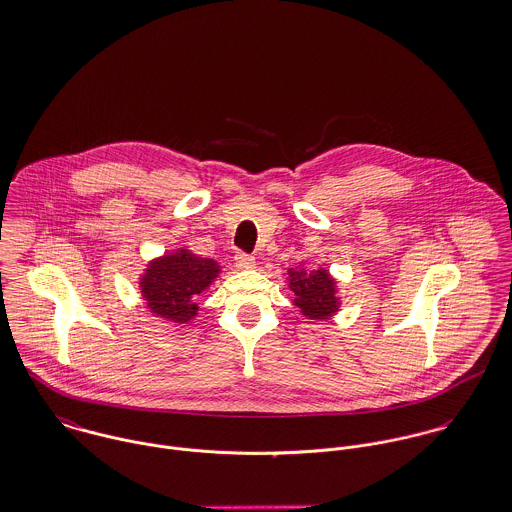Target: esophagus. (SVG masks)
<instances>
[{
  "mask_svg": "<svg viewBox=\"0 0 512 512\" xmlns=\"http://www.w3.org/2000/svg\"><path fill=\"white\" fill-rule=\"evenodd\" d=\"M236 266H238L240 270H252V268L256 266L254 256H252V254H246V252H238V254H236Z\"/></svg>",
  "mask_w": 512,
  "mask_h": 512,
  "instance_id": "obj_1",
  "label": "esophagus"
}]
</instances>
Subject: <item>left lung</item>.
I'll return each instance as SVG.
<instances>
[{
	"label": "left lung",
	"mask_w": 512,
	"mask_h": 512,
	"mask_svg": "<svg viewBox=\"0 0 512 512\" xmlns=\"http://www.w3.org/2000/svg\"><path fill=\"white\" fill-rule=\"evenodd\" d=\"M290 288L296 296L294 304L302 310L304 316L312 320H326L334 312H338L336 298V282L328 274V270H290Z\"/></svg>",
	"instance_id": "obj_1"
}]
</instances>
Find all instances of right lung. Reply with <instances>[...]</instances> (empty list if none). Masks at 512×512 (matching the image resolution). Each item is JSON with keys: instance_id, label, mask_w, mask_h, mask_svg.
Wrapping results in <instances>:
<instances>
[{"instance_id": "obj_1", "label": "right lung", "mask_w": 512, "mask_h": 512, "mask_svg": "<svg viewBox=\"0 0 512 512\" xmlns=\"http://www.w3.org/2000/svg\"><path fill=\"white\" fill-rule=\"evenodd\" d=\"M218 272L214 260L198 258L182 248L149 264L141 278V290L153 314L186 324L196 316L200 292L212 284Z\"/></svg>"}]
</instances>
